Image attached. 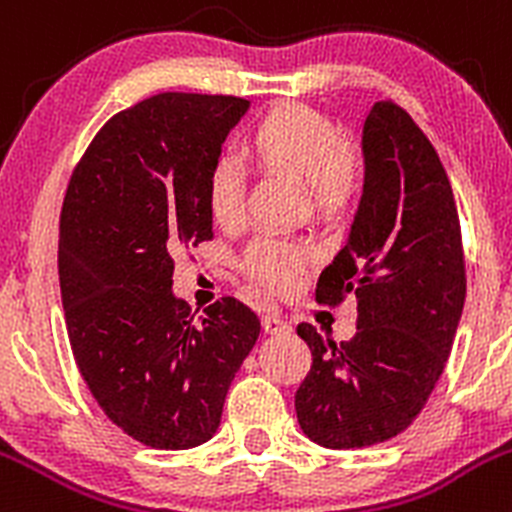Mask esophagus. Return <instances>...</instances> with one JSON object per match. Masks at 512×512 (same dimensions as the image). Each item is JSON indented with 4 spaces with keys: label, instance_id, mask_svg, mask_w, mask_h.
Returning a JSON list of instances; mask_svg holds the SVG:
<instances>
[{
    "label": "esophagus",
    "instance_id": "34e87169",
    "mask_svg": "<svg viewBox=\"0 0 512 512\" xmlns=\"http://www.w3.org/2000/svg\"><path fill=\"white\" fill-rule=\"evenodd\" d=\"M262 328H265L267 333H272V336H282V333L289 331V324L282 314L272 311V314L262 316Z\"/></svg>",
    "mask_w": 512,
    "mask_h": 512
}]
</instances>
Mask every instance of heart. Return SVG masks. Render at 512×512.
Masks as SVG:
<instances>
[{
    "label": "heart",
    "instance_id": "b5f03b06",
    "mask_svg": "<svg viewBox=\"0 0 512 512\" xmlns=\"http://www.w3.org/2000/svg\"><path fill=\"white\" fill-rule=\"evenodd\" d=\"M247 152L265 171L304 181L311 206L321 215L346 211L363 188V161L341 127L297 102L274 105L247 129ZM206 208L215 225L235 230L245 223V171L238 161H215L206 176ZM314 250L306 242L260 235L250 242L240 267L250 282L272 294L299 287Z\"/></svg>",
    "mask_w": 512,
    "mask_h": 512
}]
</instances>
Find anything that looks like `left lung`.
<instances>
[{
  "label": "left lung",
  "mask_w": 512,
  "mask_h": 512,
  "mask_svg": "<svg viewBox=\"0 0 512 512\" xmlns=\"http://www.w3.org/2000/svg\"><path fill=\"white\" fill-rule=\"evenodd\" d=\"M363 159L351 233L316 282L319 304L353 294L355 333L336 343L297 326L311 370L294 407L326 449H363L410 427L444 373L466 299L454 191L427 134L400 105L375 102Z\"/></svg>",
  "instance_id": "1"
}]
</instances>
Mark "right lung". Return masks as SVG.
I'll return each mask as SVG.
<instances>
[{
  "mask_svg": "<svg viewBox=\"0 0 512 512\" xmlns=\"http://www.w3.org/2000/svg\"><path fill=\"white\" fill-rule=\"evenodd\" d=\"M250 102L159 93L117 112L75 166L58 279L73 358L102 412L152 449L215 434L260 319L235 297L201 316L174 297L181 245L213 238L206 176Z\"/></svg>",
  "mask_w": 512,
  "mask_h": 512,
  "instance_id": "1",
  "label": "right lung"
}]
</instances>
